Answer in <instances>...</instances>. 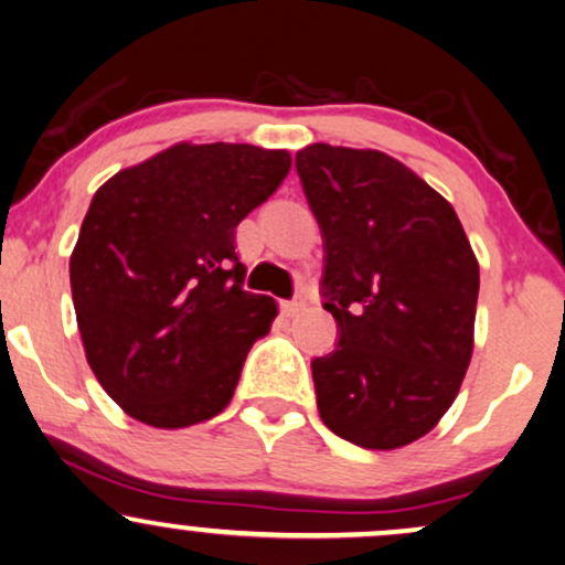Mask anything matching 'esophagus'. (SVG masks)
I'll return each mask as SVG.
<instances>
[{"mask_svg": "<svg viewBox=\"0 0 565 565\" xmlns=\"http://www.w3.org/2000/svg\"><path fill=\"white\" fill-rule=\"evenodd\" d=\"M302 307H305L302 299H281V302H278V310H281L284 316H297Z\"/></svg>", "mask_w": 565, "mask_h": 565, "instance_id": "obj_1", "label": "esophagus"}]
</instances>
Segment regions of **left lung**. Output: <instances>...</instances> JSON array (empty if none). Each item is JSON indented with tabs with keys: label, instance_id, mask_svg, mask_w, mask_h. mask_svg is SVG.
<instances>
[{
	"label": "left lung",
	"instance_id": "1",
	"mask_svg": "<svg viewBox=\"0 0 565 565\" xmlns=\"http://www.w3.org/2000/svg\"><path fill=\"white\" fill-rule=\"evenodd\" d=\"M295 163L335 320L333 352L312 360L320 419L354 446H406L459 394L480 266L451 203L402 161L316 142Z\"/></svg>",
	"mask_w": 565,
	"mask_h": 565
}]
</instances>
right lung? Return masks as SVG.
Wrapping results in <instances>:
<instances>
[{
  "instance_id": "1",
  "label": "right lung",
  "mask_w": 565,
  "mask_h": 565,
  "mask_svg": "<svg viewBox=\"0 0 565 565\" xmlns=\"http://www.w3.org/2000/svg\"><path fill=\"white\" fill-rule=\"evenodd\" d=\"M291 159L247 142L180 146L98 188L70 258L85 356L130 417L188 427L232 402L276 302L253 295L234 230Z\"/></svg>"
}]
</instances>
